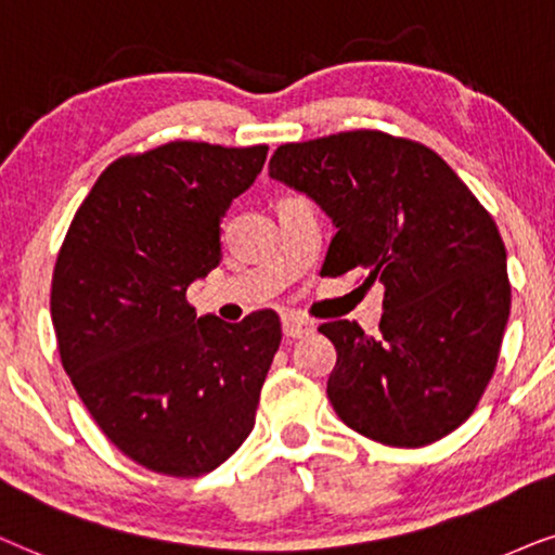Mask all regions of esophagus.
Wrapping results in <instances>:
<instances>
[{"label": "esophagus", "instance_id": "34e87169", "mask_svg": "<svg viewBox=\"0 0 555 555\" xmlns=\"http://www.w3.org/2000/svg\"><path fill=\"white\" fill-rule=\"evenodd\" d=\"M282 330H284L286 337L299 339V337H307L309 332L314 330V324L305 320V317H299V314H284L282 317Z\"/></svg>", "mask_w": 555, "mask_h": 555}]
</instances>
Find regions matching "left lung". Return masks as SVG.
Masks as SVG:
<instances>
[{"label":"left lung","mask_w":555,"mask_h":555,"mask_svg":"<svg viewBox=\"0 0 555 555\" xmlns=\"http://www.w3.org/2000/svg\"><path fill=\"white\" fill-rule=\"evenodd\" d=\"M269 177L305 192L337 228L322 271L360 269L386 286L380 337L324 322L337 363L332 409L388 447H426L472 416L509 317L498 225L454 169L424 144L343 131L273 152Z\"/></svg>","instance_id":"1"}]
</instances>
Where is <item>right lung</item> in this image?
<instances>
[{"label":"right lung","instance_id":"add662e5","mask_svg":"<svg viewBox=\"0 0 555 555\" xmlns=\"http://www.w3.org/2000/svg\"><path fill=\"white\" fill-rule=\"evenodd\" d=\"M269 146L169 142L103 169L57 254V350L101 431L142 467L201 477L254 428L282 322L197 317L184 294L220 263V223Z\"/></svg>","mask_w":555,"mask_h":555}]
</instances>
